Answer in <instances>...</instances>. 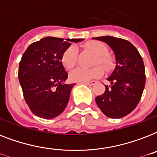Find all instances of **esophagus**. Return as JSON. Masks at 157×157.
I'll return each mask as SVG.
<instances>
[{
	"label": "esophagus",
	"mask_w": 157,
	"mask_h": 157,
	"mask_svg": "<svg viewBox=\"0 0 157 157\" xmlns=\"http://www.w3.org/2000/svg\"><path fill=\"white\" fill-rule=\"evenodd\" d=\"M86 84H87V85H89V86H94L96 83H97V81H86L85 82Z\"/></svg>",
	"instance_id": "1"
}]
</instances>
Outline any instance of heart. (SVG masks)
<instances>
[{
	"label": "heart",
	"mask_w": 157,
	"mask_h": 157,
	"mask_svg": "<svg viewBox=\"0 0 157 157\" xmlns=\"http://www.w3.org/2000/svg\"><path fill=\"white\" fill-rule=\"evenodd\" d=\"M86 47L98 55L94 64H100L107 71H111L114 66V60L108 54V48L101 41H90L86 44ZM62 63L67 69H71L76 66L78 60V50L74 45H71L64 50L62 54ZM102 67V68H103ZM100 66H96L92 68L77 67L70 73L71 81L76 82H86L94 79H98L103 75V69Z\"/></svg>",
	"instance_id": "b5f03b06"
}]
</instances>
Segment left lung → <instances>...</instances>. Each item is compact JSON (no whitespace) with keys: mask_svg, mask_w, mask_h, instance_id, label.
Listing matches in <instances>:
<instances>
[{"mask_svg":"<svg viewBox=\"0 0 157 157\" xmlns=\"http://www.w3.org/2000/svg\"><path fill=\"white\" fill-rule=\"evenodd\" d=\"M97 39L104 41L114 51L117 66L107 78L111 86L95 98L98 107L110 118H121L137 107L144 92L146 75L141 55L134 45L121 38L110 36Z\"/></svg>","mask_w":157,"mask_h":157,"instance_id":"1","label":"left lung"}]
</instances>
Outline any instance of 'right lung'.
<instances>
[{"instance_id": "add662e5", "label": "right lung", "mask_w": 157, "mask_h": 157, "mask_svg": "<svg viewBox=\"0 0 157 157\" xmlns=\"http://www.w3.org/2000/svg\"><path fill=\"white\" fill-rule=\"evenodd\" d=\"M83 39L45 37L32 43L22 56L18 80L25 102L36 117L52 119L63 112L75 84H65L62 54L70 42Z\"/></svg>"}]
</instances>
